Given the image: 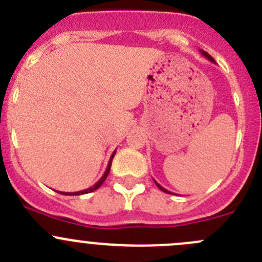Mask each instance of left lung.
Instances as JSON below:
<instances>
[{
    "mask_svg": "<svg viewBox=\"0 0 262 262\" xmlns=\"http://www.w3.org/2000/svg\"><path fill=\"white\" fill-rule=\"evenodd\" d=\"M201 53H202V55H204V56H205V57H206V58H207V60H209V61H211V62H215V60H214V58H212V57H211V55H209V53H207V52H205V51H201ZM155 183H156V185H157V187H159V188H160V189H161V190H162V192H165V193H169V194H172V193H171V192H170V190L165 189V188H164V187H161V185H160V184H159V183H157V182H156V180H155Z\"/></svg>",
    "mask_w": 262,
    "mask_h": 262,
    "instance_id": "8db88e82",
    "label": "left lung"
}]
</instances>
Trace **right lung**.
I'll return each instance as SVG.
<instances>
[{
  "mask_svg": "<svg viewBox=\"0 0 262 262\" xmlns=\"http://www.w3.org/2000/svg\"><path fill=\"white\" fill-rule=\"evenodd\" d=\"M115 154H116V151H114V154L111 155L110 160H108V164H107V167H106L105 172H103V175H102V177H101V179L98 180V182L96 183V184L93 185V187L87 188V189H84V190H79V192H58V190H57V192L61 193V194H65V195H79V194H85V193H91V192H93V190L98 189V188H100L101 185L103 184V182H105L106 178H107L108 172H110L111 162H113V159H114V156H115Z\"/></svg>",
  "mask_w": 262,
  "mask_h": 262,
  "instance_id": "obj_1",
  "label": "right lung"
}]
</instances>
